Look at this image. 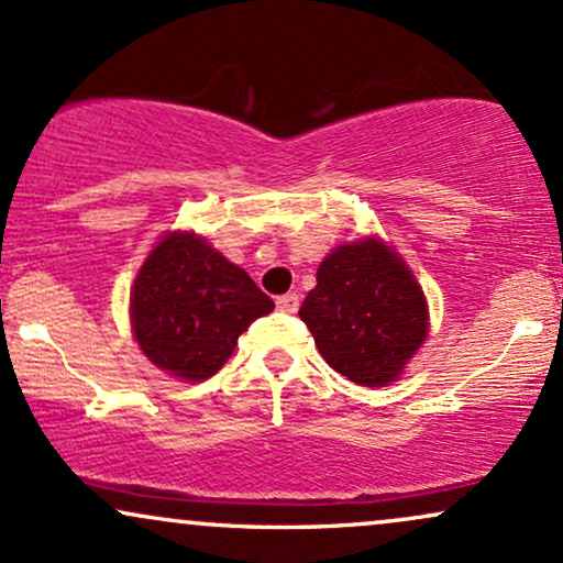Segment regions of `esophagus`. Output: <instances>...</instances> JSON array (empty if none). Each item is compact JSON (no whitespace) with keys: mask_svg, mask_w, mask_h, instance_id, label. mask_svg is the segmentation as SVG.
<instances>
[{"mask_svg":"<svg viewBox=\"0 0 563 563\" xmlns=\"http://www.w3.org/2000/svg\"><path fill=\"white\" fill-rule=\"evenodd\" d=\"M277 309H280V312H286V314H296L299 312V294H283V296H277Z\"/></svg>","mask_w":563,"mask_h":563,"instance_id":"1","label":"esophagus"}]
</instances>
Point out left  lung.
<instances>
[{
	"instance_id": "left-lung-1",
	"label": "left lung",
	"mask_w": 563,
	"mask_h": 563,
	"mask_svg": "<svg viewBox=\"0 0 563 563\" xmlns=\"http://www.w3.org/2000/svg\"><path fill=\"white\" fill-rule=\"evenodd\" d=\"M299 318L322 360L360 386L397 378L429 328L416 277L376 238L328 254Z\"/></svg>"
}]
</instances>
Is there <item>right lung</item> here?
<instances>
[{
  "label": "right lung",
  "mask_w": 563,
  "mask_h": 563,
  "mask_svg": "<svg viewBox=\"0 0 563 563\" xmlns=\"http://www.w3.org/2000/svg\"><path fill=\"white\" fill-rule=\"evenodd\" d=\"M275 309L241 267L203 238L174 232L142 264L132 290V328L153 365L203 380L230 360L238 335Z\"/></svg>",
  "instance_id": "obj_1"
}]
</instances>
